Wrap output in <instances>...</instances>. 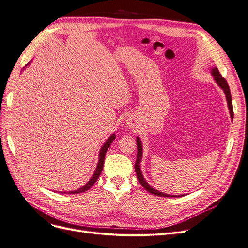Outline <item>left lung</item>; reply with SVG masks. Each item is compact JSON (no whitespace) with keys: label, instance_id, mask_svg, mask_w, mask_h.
Returning a JSON list of instances; mask_svg holds the SVG:
<instances>
[{"label":"left lung","instance_id":"left-lung-1","mask_svg":"<svg viewBox=\"0 0 248 248\" xmlns=\"http://www.w3.org/2000/svg\"><path fill=\"white\" fill-rule=\"evenodd\" d=\"M212 74L214 76V79L216 80V82L222 87V90L224 91V93L226 94V98H227V102H228V107H229L231 118L233 119L234 113H233V105H232L230 87H229V85H228L226 79L221 75L219 70H217V67L212 69ZM136 143H137V157H136V162H135V172H136V176H137L138 181H140V183L143 186V188H144L146 191H148V192L152 193V194H155V195H157V196H167V197L174 196V195L166 194V193H163V192H160V191L154 189V188L151 185H148V183L145 181V179H144L143 176H142L141 170H140V161H141V156H142V145H141V141L140 140V137H137ZM179 196L180 195H175L174 197H179Z\"/></svg>","mask_w":248,"mask_h":248}]
</instances>
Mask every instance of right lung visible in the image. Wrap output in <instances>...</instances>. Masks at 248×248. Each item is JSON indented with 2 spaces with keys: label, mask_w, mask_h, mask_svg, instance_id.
Segmentation results:
<instances>
[{
  "label": "right lung",
  "mask_w": 248,
  "mask_h": 248,
  "mask_svg": "<svg viewBox=\"0 0 248 248\" xmlns=\"http://www.w3.org/2000/svg\"><path fill=\"white\" fill-rule=\"evenodd\" d=\"M115 137H116V136H115L114 134H113V135H111V137L108 138V140L106 141V143L103 145V147L101 148V152H100V160H98V164H97V167H96V169H95V172H94L93 176L91 178V180L88 181V182H87L83 187L79 188V189L74 190V191H69V192H67V193H73V194H75V193H81V192H84V191H86V190L90 189V188H91V187H92V186L96 182L97 178L100 177V175H101V173H102V170H103L106 153H107V151H108V148L110 147L111 143L114 141Z\"/></svg>",
  "instance_id": "obj_1"
}]
</instances>
